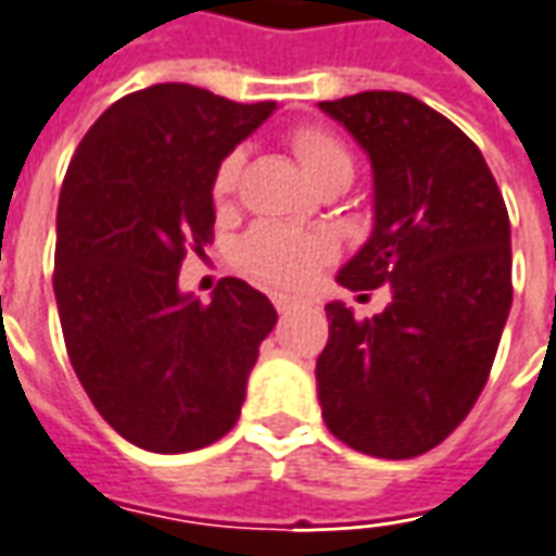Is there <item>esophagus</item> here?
<instances>
[{"mask_svg":"<svg viewBox=\"0 0 556 556\" xmlns=\"http://www.w3.org/2000/svg\"><path fill=\"white\" fill-rule=\"evenodd\" d=\"M270 301H274V307H277V313H292V309L304 307V301L301 298H294V294H270Z\"/></svg>","mask_w":556,"mask_h":556,"instance_id":"obj_1","label":"esophagus"}]
</instances>
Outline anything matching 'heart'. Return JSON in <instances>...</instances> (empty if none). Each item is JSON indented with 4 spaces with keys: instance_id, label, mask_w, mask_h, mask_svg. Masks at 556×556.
I'll return each mask as SVG.
<instances>
[{
    "instance_id": "b5f03b06",
    "label": "heart",
    "mask_w": 556,
    "mask_h": 556,
    "mask_svg": "<svg viewBox=\"0 0 556 556\" xmlns=\"http://www.w3.org/2000/svg\"><path fill=\"white\" fill-rule=\"evenodd\" d=\"M294 157L309 182L350 185L356 173L353 151L346 149L341 136L323 124H301L289 134ZM243 169V151H228L213 173V198L228 200L237 191ZM328 258V240L313 230L286 228V225H255L240 237L233 247V267L249 279L270 286V289H301Z\"/></svg>"
}]
</instances>
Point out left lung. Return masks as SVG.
Listing matches in <instances>:
<instances>
[{"instance_id": "obj_1", "label": "left lung", "mask_w": 556, "mask_h": 556, "mask_svg": "<svg viewBox=\"0 0 556 556\" xmlns=\"http://www.w3.org/2000/svg\"><path fill=\"white\" fill-rule=\"evenodd\" d=\"M374 167V233L338 282L389 286L374 319L328 304L316 358L331 435L380 459L438 447L484 389L511 309V225L481 149L410 93L319 103Z\"/></svg>"}]
</instances>
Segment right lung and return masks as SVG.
<instances>
[{
	"label": "right lung",
	"mask_w": 556,
	"mask_h": 556,
	"mask_svg": "<svg viewBox=\"0 0 556 556\" xmlns=\"http://www.w3.org/2000/svg\"><path fill=\"white\" fill-rule=\"evenodd\" d=\"M277 103L151 85L112 103L78 142L56 206L54 294L66 353L121 438L188 453L228 435L258 346L267 294L218 279L179 294L188 252L213 243V173Z\"/></svg>",
	"instance_id": "add662e5"
}]
</instances>
